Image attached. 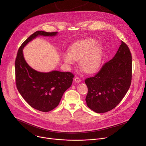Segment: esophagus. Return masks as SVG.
Here are the masks:
<instances>
[{"mask_svg": "<svg viewBox=\"0 0 146 146\" xmlns=\"http://www.w3.org/2000/svg\"><path fill=\"white\" fill-rule=\"evenodd\" d=\"M74 81H75L76 82L79 83V82H81V79H80V78H79L78 77H76L74 78Z\"/></svg>", "mask_w": 146, "mask_h": 146, "instance_id": "1", "label": "esophagus"}]
</instances>
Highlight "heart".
Masks as SVG:
<instances>
[{"instance_id":"1","label":"heart","mask_w":146,"mask_h":146,"mask_svg":"<svg viewBox=\"0 0 146 146\" xmlns=\"http://www.w3.org/2000/svg\"><path fill=\"white\" fill-rule=\"evenodd\" d=\"M66 64L73 65L74 60H80V68L88 73L97 71L102 62L103 47L95 39L82 40L74 44L69 50V54L62 55Z\"/></svg>"}]
</instances>
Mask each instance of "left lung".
<instances>
[{"label":"left lung","mask_w":146,"mask_h":146,"mask_svg":"<svg viewBox=\"0 0 146 146\" xmlns=\"http://www.w3.org/2000/svg\"><path fill=\"white\" fill-rule=\"evenodd\" d=\"M132 55L128 46L121 41L112 59L104 64L94 76L87 78V105L98 113L113 109L128 92L132 81Z\"/></svg>","instance_id":"1"}]
</instances>
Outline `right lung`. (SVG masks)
Returning <instances> with one entry per match:
<instances>
[{"label":"right lung","instance_id":"add662e5","mask_svg":"<svg viewBox=\"0 0 146 146\" xmlns=\"http://www.w3.org/2000/svg\"><path fill=\"white\" fill-rule=\"evenodd\" d=\"M56 34L57 32L36 31L20 46L15 61L18 92L32 108L43 112L50 111L58 106L64 93L72 86L74 76L71 72L42 73L33 69L26 62L23 49L38 35L52 36Z\"/></svg>","mask_w":146,"mask_h":146}]
</instances>
